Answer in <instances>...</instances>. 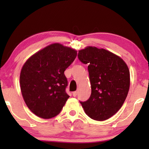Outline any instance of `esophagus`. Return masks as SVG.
Returning <instances> with one entry per match:
<instances>
[{"mask_svg": "<svg viewBox=\"0 0 149 149\" xmlns=\"http://www.w3.org/2000/svg\"><path fill=\"white\" fill-rule=\"evenodd\" d=\"M77 94H78V91H74V92L72 93V95H73V96H74V97H76Z\"/></svg>", "mask_w": 149, "mask_h": 149, "instance_id": "34e87169", "label": "esophagus"}]
</instances>
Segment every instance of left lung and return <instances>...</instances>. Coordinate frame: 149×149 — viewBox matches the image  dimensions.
I'll use <instances>...</instances> for the list:
<instances>
[{
	"mask_svg": "<svg viewBox=\"0 0 149 149\" xmlns=\"http://www.w3.org/2000/svg\"><path fill=\"white\" fill-rule=\"evenodd\" d=\"M81 62L88 64L91 93L80 102L85 113L92 119L104 121L121 109L130 85L127 65L122 58L104 49L87 47L79 51Z\"/></svg>",
	"mask_w": 149,
	"mask_h": 149,
	"instance_id": "left-lung-1",
	"label": "left lung"
}]
</instances>
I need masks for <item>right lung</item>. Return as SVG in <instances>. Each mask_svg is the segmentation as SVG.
<instances>
[{
	"mask_svg": "<svg viewBox=\"0 0 149 149\" xmlns=\"http://www.w3.org/2000/svg\"><path fill=\"white\" fill-rule=\"evenodd\" d=\"M77 51L60 43L51 44L26 60L20 72V89L31 112L51 119L62 111L70 97L64 71L76 58Z\"/></svg>",
	"mask_w": 149,
	"mask_h": 149,
	"instance_id": "right-lung-1",
	"label": "right lung"
}]
</instances>
